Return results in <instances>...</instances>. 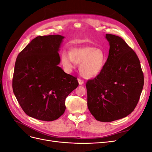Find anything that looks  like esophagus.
<instances>
[{
    "label": "esophagus",
    "mask_w": 152,
    "mask_h": 152,
    "mask_svg": "<svg viewBox=\"0 0 152 152\" xmlns=\"http://www.w3.org/2000/svg\"><path fill=\"white\" fill-rule=\"evenodd\" d=\"M78 82H79V85H82L84 84V80H82V79H80V78H79V79H78Z\"/></svg>",
    "instance_id": "34e87169"
}]
</instances>
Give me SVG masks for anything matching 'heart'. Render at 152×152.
Listing matches in <instances>:
<instances>
[{
    "mask_svg": "<svg viewBox=\"0 0 152 152\" xmlns=\"http://www.w3.org/2000/svg\"><path fill=\"white\" fill-rule=\"evenodd\" d=\"M61 63L66 70L72 71L80 65V72L87 79L94 78L103 70L106 58L103 50L93 46L72 48L70 53L63 50L61 55Z\"/></svg>",
    "mask_w": 152,
    "mask_h": 152,
    "instance_id": "1",
    "label": "heart"
}]
</instances>
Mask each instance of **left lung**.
I'll return each mask as SVG.
<instances>
[{
    "label": "left lung",
    "mask_w": 152,
    "mask_h": 152,
    "mask_svg": "<svg viewBox=\"0 0 152 152\" xmlns=\"http://www.w3.org/2000/svg\"><path fill=\"white\" fill-rule=\"evenodd\" d=\"M108 57L103 71L86 83L87 107L97 121L127 117L138 103L144 76L136 54L121 37L106 34Z\"/></svg>",
    "instance_id": "obj_1"
}]
</instances>
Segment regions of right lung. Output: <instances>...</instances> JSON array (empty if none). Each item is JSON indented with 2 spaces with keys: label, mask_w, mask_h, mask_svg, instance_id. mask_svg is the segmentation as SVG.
<instances>
[{
  "label": "right lung",
  "mask_w": 152,
  "mask_h": 152,
  "mask_svg": "<svg viewBox=\"0 0 152 152\" xmlns=\"http://www.w3.org/2000/svg\"><path fill=\"white\" fill-rule=\"evenodd\" d=\"M62 35L38 36L18 54L12 90L28 116L53 121L65 111V99L79 86L77 79L58 66Z\"/></svg>",
  "instance_id": "right-lung-1"
}]
</instances>
